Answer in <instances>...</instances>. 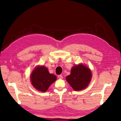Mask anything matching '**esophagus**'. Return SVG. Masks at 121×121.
<instances>
[{
    "instance_id": "1",
    "label": "esophagus",
    "mask_w": 121,
    "mask_h": 121,
    "mask_svg": "<svg viewBox=\"0 0 121 121\" xmlns=\"http://www.w3.org/2000/svg\"><path fill=\"white\" fill-rule=\"evenodd\" d=\"M58 78L60 79H62V78H63V76L62 75H58Z\"/></svg>"
}]
</instances>
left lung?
<instances>
[{
    "instance_id": "8db88e82",
    "label": "left lung",
    "mask_w": 121,
    "mask_h": 121,
    "mask_svg": "<svg viewBox=\"0 0 121 121\" xmlns=\"http://www.w3.org/2000/svg\"><path fill=\"white\" fill-rule=\"evenodd\" d=\"M91 76L89 69L79 65L73 66L70 75L66 76V79L74 90L79 91L87 87L91 82Z\"/></svg>"
}]
</instances>
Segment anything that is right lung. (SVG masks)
Returning <instances> with one entry per match:
<instances>
[{
    "label": "right lung",
    "instance_id": "1",
    "mask_svg": "<svg viewBox=\"0 0 121 121\" xmlns=\"http://www.w3.org/2000/svg\"><path fill=\"white\" fill-rule=\"evenodd\" d=\"M56 79V76L49 73L47 68L43 66L36 68L30 76L33 86L38 91L43 92L47 91Z\"/></svg>",
    "mask_w": 121,
    "mask_h": 121
}]
</instances>
